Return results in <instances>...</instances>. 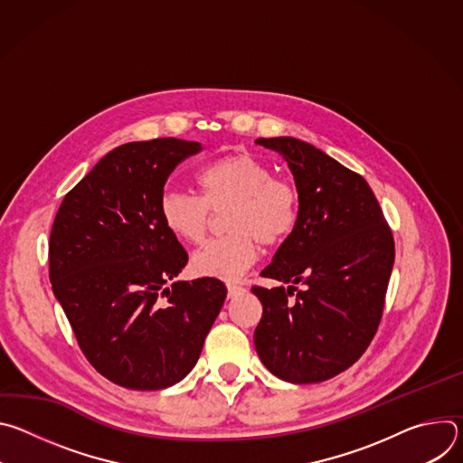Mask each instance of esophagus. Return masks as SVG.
<instances>
[{
    "label": "esophagus",
    "instance_id": "esophagus-1",
    "mask_svg": "<svg viewBox=\"0 0 463 463\" xmlns=\"http://www.w3.org/2000/svg\"><path fill=\"white\" fill-rule=\"evenodd\" d=\"M243 291H245V288H243V286H240V284H227L229 298H236V297H240Z\"/></svg>",
    "mask_w": 463,
    "mask_h": 463
}]
</instances>
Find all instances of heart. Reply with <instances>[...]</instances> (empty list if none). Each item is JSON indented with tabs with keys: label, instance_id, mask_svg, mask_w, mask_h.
Wrapping results in <instances>:
<instances>
[{
	"label": "heart",
	"instance_id": "1",
	"mask_svg": "<svg viewBox=\"0 0 463 463\" xmlns=\"http://www.w3.org/2000/svg\"><path fill=\"white\" fill-rule=\"evenodd\" d=\"M200 195L166 190L159 200V218L166 231L186 243H200L207 234L211 213L229 205L225 236L209 240L192 256L200 277L232 280L256 260L258 241L279 245L298 222V192L269 165L249 154H229L205 165L195 175Z\"/></svg>",
	"mask_w": 463,
	"mask_h": 463
}]
</instances>
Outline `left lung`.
Masks as SVG:
<instances>
[{"instance_id": "1", "label": "left lung", "mask_w": 463, "mask_h": 463, "mask_svg": "<svg viewBox=\"0 0 463 463\" xmlns=\"http://www.w3.org/2000/svg\"><path fill=\"white\" fill-rule=\"evenodd\" d=\"M256 143L288 161L298 222L261 271L291 286H252L263 306L254 346L273 375L320 383L350 368L372 343L393 266V236L363 175L293 137Z\"/></svg>"}]
</instances>
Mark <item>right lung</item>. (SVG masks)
I'll list each match as a JSON object with an SVG mask.
<instances>
[{
	"label": "right lung",
	"mask_w": 463,
	"mask_h": 463,
	"mask_svg": "<svg viewBox=\"0 0 463 463\" xmlns=\"http://www.w3.org/2000/svg\"><path fill=\"white\" fill-rule=\"evenodd\" d=\"M200 150L174 137L111 150L65 194L51 229L52 293L91 366L124 388L179 383L227 297L218 279L174 282L188 254L159 218L168 175Z\"/></svg>",
	"instance_id": "right-lung-1"
}]
</instances>
